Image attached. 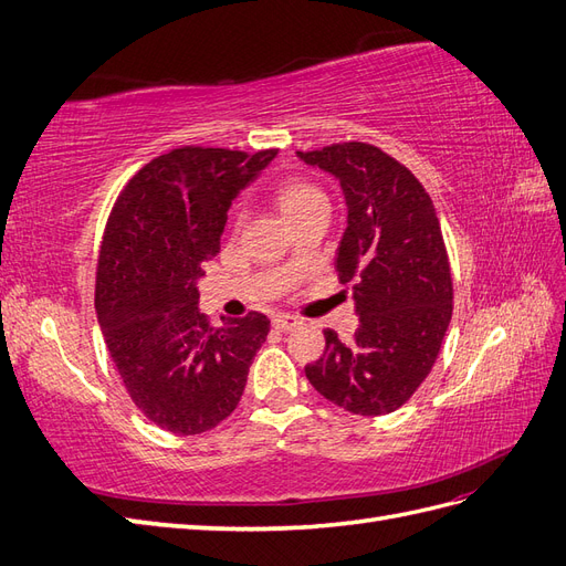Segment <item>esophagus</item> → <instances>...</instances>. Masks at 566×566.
<instances>
[{"label": "esophagus", "instance_id": "esophagus-1", "mask_svg": "<svg viewBox=\"0 0 566 566\" xmlns=\"http://www.w3.org/2000/svg\"><path fill=\"white\" fill-rule=\"evenodd\" d=\"M297 323H300L297 318H293V316H285V314H283V316H276V318H273V328L281 331V333H285V331H293Z\"/></svg>", "mask_w": 566, "mask_h": 566}]
</instances>
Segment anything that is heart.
<instances>
[{
    "label": "heart",
    "mask_w": 566,
    "mask_h": 566,
    "mask_svg": "<svg viewBox=\"0 0 566 566\" xmlns=\"http://www.w3.org/2000/svg\"><path fill=\"white\" fill-rule=\"evenodd\" d=\"M316 198H325V196L321 188H316L314 184H306V181H290L279 191V202H281V210L285 214L302 208V205L312 202Z\"/></svg>",
    "instance_id": "1"
}]
</instances>
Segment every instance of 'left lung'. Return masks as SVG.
Listing matches in <instances>:
<instances>
[{"label":"left lung","mask_w":566,"mask_h":566,"mask_svg":"<svg viewBox=\"0 0 566 566\" xmlns=\"http://www.w3.org/2000/svg\"><path fill=\"white\" fill-rule=\"evenodd\" d=\"M339 179L347 229L335 269L354 283L358 328L304 368L318 394L354 416H387L430 375L453 312V279L430 193L406 165L364 142L300 150Z\"/></svg>","instance_id":"1"}]
</instances>
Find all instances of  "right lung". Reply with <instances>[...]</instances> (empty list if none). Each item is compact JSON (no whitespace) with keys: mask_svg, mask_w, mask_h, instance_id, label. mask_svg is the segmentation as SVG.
<instances>
[{"mask_svg":"<svg viewBox=\"0 0 566 566\" xmlns=\"http://www.w3.org/2000/svg\"><path fill=\"white\" fill-rule=\"evenodd\" d=\"M181 146L153 158L117 196L96 264V314L134 406L172 434H200L243 397L269 318L212 328L198 279L221 248L231 200L276 158Z\"/></svg>","mask_w":566,"mask_h":566,"instance_id":"1","label":"right lung"}]
</instances>
